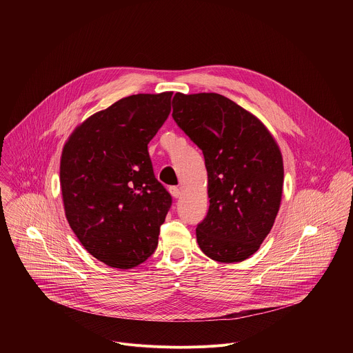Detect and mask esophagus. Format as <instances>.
<instances>
[{
  "instance_id": "esophagus-1",
  "label": "esophagus",
  "mask_w": 353,
  "mask_h": 353,
  "mask_svg": "<svg viewBox=\"0 0 353 353\" xmlns=\"http://www.w3.org/2000/svg\"><path fill=\"white\" fill-rule=\"evenodd\" d=\"M169 191H170V194H172L174 198H180V195H181L180 188H179V187H176V185H172V187L169 188Z\"/></svg>"
}]
</instances>
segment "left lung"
<instances>
[{
	"instance_id": "left-lung-1",
	"label": "left lung",
	"mask_w": 353,
	"mask_h": 353,
	"mask_svg": "<svg viewBox=\"0 0 353 353\" xmlns=\"http://www.w3.org/2000/svg\"><path fill=\"white\" fill-rule=\"evenodd\" d=\"M173 119L203 150L210 210L196 226L203 253L219 263L253 256L279 211L283 161L267 127L218 93H176Z\"/></svg>"
}]
</instances>
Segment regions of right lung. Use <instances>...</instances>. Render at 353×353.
<instances>
[{
	"label": "right lung",
	"instance_id": "1",
	"mask_svg": "<svg viewBox=\"0 0 353 353\" xmlns=\"http://www.w3.org/2000/svg\"><path fill=\"white\" fill-rule=\"evenodd\" d=\"M173 92L120 99L78 125L64 145L60 184L67 221L99 261L128 270L154 254L172 196L148 143L170 114Z\"/></svg>",
	"mask_w": 353,
	"mask_h": 353
}]
</instances>
